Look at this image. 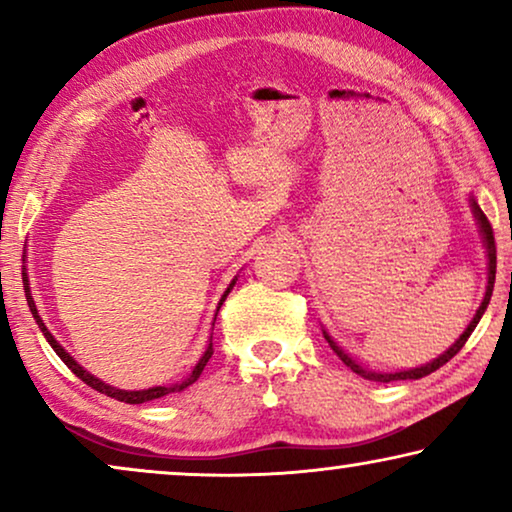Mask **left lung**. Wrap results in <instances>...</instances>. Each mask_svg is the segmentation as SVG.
<instances>
[{"label":"left lung","mask_w":512,"mask_h":512,"mask_svg":"<svg viewBox=\"0 0 512 512\" xmlns=\"http://www.w3.org/2000/svg\"><path fill=\"white\" fill-rule=\"evenodd\" d=\"M471 207H473V214H475V219H478V226H480V233H482V242H485V249H487V291H485V298H482V303H480V307H478V312H475V317H473V321L471 324H468V328L464 333L459 335V340L454 342V345L447 349L445 354H440L438 359H433L431 363H426V366H419V368H410V370H398V373H375V370H368V368H363V366H359V363H356L352 356H349L347 352H342V347H338L333 342V338L331 335H328L326 331H324V338L328 340V345H331V349L335 354L340 356V361L345 363L347 368H352L356 375H361L363 380H370V382H394V380H419V377H426V375H431L433 370H438L440 366H445L447 361L452 359V356H457L459 352H461V347L466 345V340L471 338V333L475 331V326H478V321L482 319V314H485V310H487V305H489V298H492V291H494V279H496V244H494V230H492V223L487 221V216H485V212H482L480 209V205L475 200H471Z\"/></svg>","instance_id":"obj_1"}]
</instances>
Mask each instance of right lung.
<instances>
[{
	"label": "right lung",
	"instance_id": "obj_1",
	"mask_svg": "<svg viewBox=\"0 0 512 512\" xmlns=\"http://www.w3.org/2000/svg\"><path fill=\"white\" fill-rule=\"evenodd\" d=\"M23 284H25V298H27V305H30V312H32V317L37 319V324H39V328H41V333H44V338L48 340V345H51V347L55 349V354H58L60 359L65 361V366H67L69 370H72V373H74L76 377H79V380L86 382L88 387H93L95 391H100V394H107V396H111V398H116V401L130 403V405H135V403H146V401H153V398H163V396H167V394H174V391H181V389L191 387V384H193V382L198 380V377H200L202 370H205L207 361L212 359V354H214L212 340H209V345H207V349H205V354L200 356V361H198V363H195L193 373L188 375L184 382L174 384V387H151V389H144V391H125V389L109 387V384H104L102 380H97L95 375H90L88 370H83V368L79 366V363L74 361V356H72V354H67V352H65V347H62L60 342L53 338L51 331H48V328L44 326V321H41L39 312H37V305H34V298H32V293H30V279H27L25 265H23ZM233 286H235V279H233V282H230V286H228V289H226V293H223V298H221L219 307L223 305V300H226V296H228V293H230V289H233Z\"/></svg>",
	"mask_w": 512,
	"mask_h": 512
}]
</instances>
